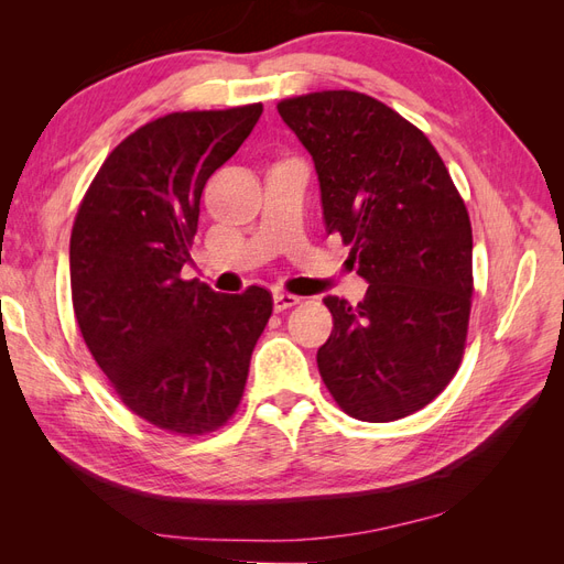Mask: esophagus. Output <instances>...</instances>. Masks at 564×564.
I'll use <instances>...</instances> for the list:
<instances>
[{"instance_id":"obj_1","label":"esophagus","mask_w":564,"mask_h":564,"mask_svg":"<svg viewBox=\"0 0 564 564\" xmlns=\"http://www.w3.org/2000/svg\"><path fill=\"white\" fill-rule=\"evenodd\" d=\"M301 299L299 296H294V294H282V292H278L275 296H272V308H275L278 313H282V311H286V308H292V305H296Z\"/></svg>"}]
</instances>
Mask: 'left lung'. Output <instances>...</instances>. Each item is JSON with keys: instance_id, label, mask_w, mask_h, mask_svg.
Returning a JSON list of instances; mask_svg holds the SVG:
<instances>
[{"instance_id": "8db88e82", "label": "left lung", "mask_w": 564, "mask_h": 564, "mask_svg": "<svg viewBox=\"0 0 564 564\" xmlns=\"http://www.w3.org/2000/svg\"><path fill=\"white\" fill-rule=\"evenodd\" d=\"M311 152L324 226L369 282L350 305L327 296L334 329L317 367L352 419L419 412L452 381L473 296V230L445 162L402 115L357 91H317L278 106Z\"/></svg>"}]
</instances>
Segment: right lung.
I'll list each match as a JSON object with an SVG mask.
<instances>
[{
	"mask_svg": "<svg viewBox=\"0 0 564 564\" xmlns=\"http://www.w3.org/2000/svg\"><path fill=\"white\" fill-rule=\"evenodd\" d=\"M261 112L253 104L148 122L110 152L75 218L70 284L84 344L119 400L169 433L202 435L235 414L272 313L263 286L218 294L181 280L204 185Z\"/></svg>",
	"mask_w": 564,
	"mask_h": 564,
	"instance_id": "add662e5",
	"label": "right lung"
}]
</instances>
